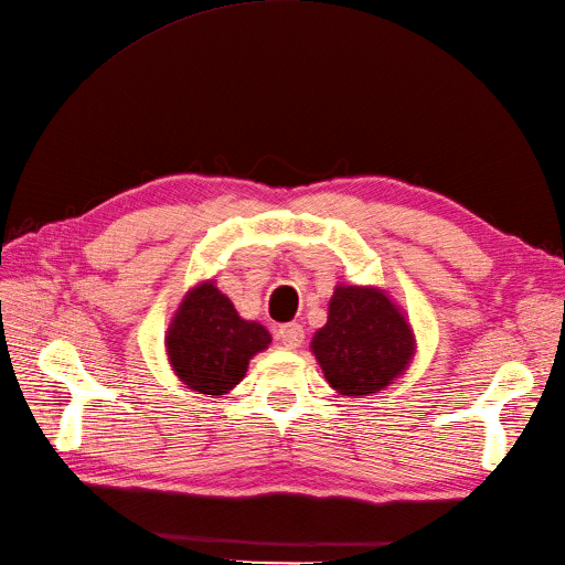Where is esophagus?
Segmentation results:
<instances>
[{"mask_svg":"<svg viewBox=\"0 0 565 565\" xmlns=\"http://www.w3.org/2000/svg\"><path fill=\"white\" fill-rule=\"evenodd\" d=\"M278 341L285 349H299L301 341H303V328L299 322H287L278 330Z\"/></svg>","mask_w":565,"mask_h":565,"instance_id":"esophagus-1","label":"esophagus"}]
</instances>
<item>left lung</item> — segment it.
Returning <instances> with one entry per match:
<instances>
[{"label":"left lung","instance_id":"1","mask_svg":"<svg viewBox=\"0 0 565 565\" xmlns=\"http://www.w3.org/2000/svg\"><path fill=\"white\" fill-rule=\"evenodd\" d=\"M415 332L380 287L337 285L311 351L339 396H370L398 380L415 355Z\"/></svg>","mask_w":565,"mask_h":565}]
</instances>
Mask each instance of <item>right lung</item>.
<instances>
[{
    "instance_id": "obj_1",
    "label": "right lung",
    "mask_w": 565,
    "mask_h": 565,
    "mask_svg": "<svg viewBox=\"0 0 565 565\" xmlns=\"http://www.w3.org/2000/svg\"><path fill=\"white\" fill-rule=\"evenodd\" d=\"M268 344L270 334L264 324L237 316L214 280L188 289L164 337L177 377L207 398L226 396L241 384L252 358Z\"/></svg>"
}]
</instances>
